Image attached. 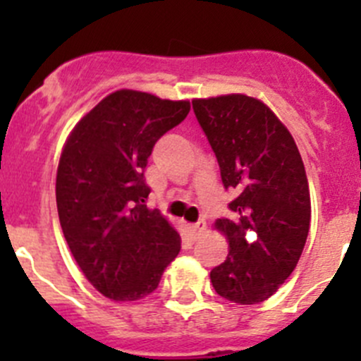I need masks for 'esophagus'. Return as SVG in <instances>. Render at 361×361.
Here are the masks:
<instances>
[{"label": "esophagus", "instance_id": "obj_1", "mask_svg": "<svg viewBox=\"0 0 361 361\" xmlns=\"http://www.w3.org/2000/svg\"><path fill=\"white\" fill-rule=\"evenodd\" d=\"M188 228H190V232H192V234H194V238H197V235H201L202 232L206 231V220H204V218H201V220L195 221V224H192Z\"/></svg>", "mask_w": 361, "mask_h": 361}]
</instances>
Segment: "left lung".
<instances>
[{"instance_id":"8db88e82","label":"left lung","mask_w":361,"mask_h":361,"mask_svg":"<svg viewBox=\"0 0 361 361\" xmlns=\"http://www.w3.org/2000/svg\"><path fill=\"white\" fill-rule=\"evenodd\" d=\"M220 166L238 197L231 218L214 227L228 239L227 260L211 271L220 297L264 302L297 267L311 221V197L292 134L262 101L245 94L192 101Z\"/></svg>"}]
</instances>
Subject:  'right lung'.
<instances>
[{
	"label": "right lung",
	"mask_w": 361,
	"mask_h": 361,
	"mask_svg": "<svg viewBox=\"0 0 361 361\" xmlns=\"http://www.w3.org/2000/svg\"><path fill=\"white\" fill-rule=\"evenodd\" d=\"M188 111V101L116 90L64 145L56 180L61 227L85 278L111 300L150 295L180 253V234L147 207L145 167L154 145Z\"/></svg>",
	"instance_id": "right-lung-1"
}]
</instances>
